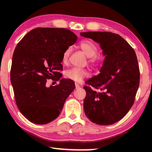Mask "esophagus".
I'll use <instances>...</instances> for the list:
<instances>
[{
  "label": "esophagus",
  "instance_id": "esophagus-1",
  "mask_svg": "<svg viewBox=\"0 0 152 152\" xmlns=\"http://www.w3.org/2000/svg\"><path fill=\"white\" fill-rule=\"evenodd\" d=\"M75 86H76V89H78V88H80V86L79 85V84H75Z\"/></svg>",
  "mask_w": 152,
  "mask_h": 152
}]
</instances>
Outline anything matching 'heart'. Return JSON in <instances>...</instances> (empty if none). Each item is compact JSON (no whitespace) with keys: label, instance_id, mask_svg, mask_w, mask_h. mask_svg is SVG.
Returning <instances> with one entry per match:
<instances>
[{"label":"heart","instance_id":"b5f03b06","mask_svg":"<svg viewBox=\"0 0 152 152\" xmlns=\"http://www.w3.org/2000/svg\"><path fill=\"white\" fill-rule=\"evenodd\" d=\"M78 47L83 51L84 54L89 58L90 63L93 64V65H98L99 64V58L96 56L98 53V48L94 42L90 40H83L80 42ZM70 53V48H68L64 51L62 57H61L62 63H67ZM64 76H65V78L71 80L79 82L88 76V72L84 69L74 68L66 70L64 72Z\"/></svg>","mask_w":152,"mask_h":152}]
</instances>
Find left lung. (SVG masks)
Segmentation results:
<instances>
[{
    "label": "left lung",
    "mask_w": 152,
    "mask_h": 152,
    "mask_svg": "<svg viewBox=\"0 0 152 152\" xmlns=\"http://www.w3.org/2000/svg\"><path fill=\"white\" fill-rule=\"evenodd\" d=\"M82 37L99 43L105 56L99 75L85 82L84 110L91 121L109 125L119 121L134 103L140 85V68L135 52L119 35L111 32H84ZM91 87L99 89L93 91Z\"/></svg>",
    "instance_id": "8db88e82"
}]
</instances>
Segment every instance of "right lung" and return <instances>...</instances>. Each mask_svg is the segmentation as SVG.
<instances>
[{
	"instance_id": "obj_1",
	"label": "right lung",
	"mask_w": 152,
	"mask_h": 152,
	"mask_svg": "<svg viewBox=\"0 0 152 152\" xmlns=\"http://www.w3.org/2000/svg\"><path fill=\"white\" fill-rule=\"evenodd\" d=\"M77 39L70 30L39 27L27 33L15 48L11 82L18 109L31 123L44 125L56 119L75 88L74 82L61 78L58 71L63 70L64 51ZM48 79L59 84L46 87Z\"/></svg>"
}]
</instances>
